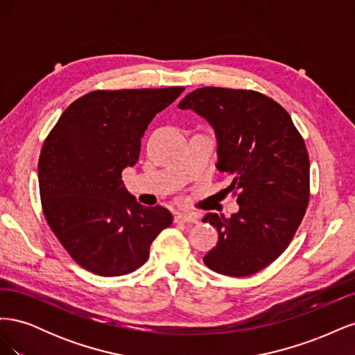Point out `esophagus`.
Here are the masks:
<instances>
[{
  "label": "esophagus",
  "instance_id": "34e87169",
  "mask_svg": "<svg viewBox=\"0 0 355 355\" xmlns=\"http://www.w3.org/2000/svg\"><path fill=\"white\" fill-rule=\"evenodd\" d=\"M200 216L197 213H176L175 222H182V223H196L198 222Z\"/></svg>",
  "mask_w": 355,
  "mask_h": 355
}]
</instances>
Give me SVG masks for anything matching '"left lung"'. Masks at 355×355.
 Returning <instances> with one entry per match:
<instances>
[{
  "label": "left lung",
  "mask_w": 355,
  "mask_h": 355,
  "mask_svg": "<svg viewBox=\"0 0 355 355\" xmlns=\"http://www.w3.org/2000/svg\"><path fill=\"white\" fill-rule=\"evenodd\" d=\"M206 120L218 142L216 168L239 189L231 218L207 213L216 247L204 256L211 271L247 277L272 263L292 241L309 200V158L282 105L253 90L202 87L178 105Z\"/></svg>",
  "instance_id": "8db88e82"
}]
</instances>
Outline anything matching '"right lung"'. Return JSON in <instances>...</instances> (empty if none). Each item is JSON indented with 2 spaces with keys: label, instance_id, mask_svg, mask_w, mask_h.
<instances>
[{
  "label": "right lung",
  "instance_id": "1",
  "mask_svg": "<svg viewBox=\"0 0 355 355\" xmlns=\"http://www.w3.org/2000/svg\"><path fill=\"white\" fill-rule=\"evenodd\" d=\"M184 87L92 92L72 102L47 136L38 161L42 211L62 245L85 270L103 277L142 266L157 235L173 222L145 207L121 179L141 153L153 118Z\"/></svg>",
  "mask_w": 355,
  "mask_h": 355
}]
</instances>
